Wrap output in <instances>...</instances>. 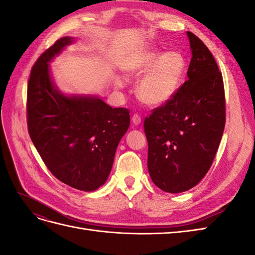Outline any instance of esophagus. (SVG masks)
Returning <instances> with one entry per match:
<instances>
[{"mask_svg": "<svg viewBox=\"0 0 255 255\" xmlns=\"http://www.w3.org/2000/svg\"><path fill=\"white\" fill-rule=\"evenodd\" d=\"M132 122H133V125H135V126L140 125L141 117H140V116L138 115V114H134L133 117H132Z\"/></svg>", "mask_w": 255, "mask_h": 255, "instance_id": "34e87169", "label": "esophagus"}]
</instances>
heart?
I'll list each match as a JSON object with an SVG mask.
<instances>
[{
	"label": "heart",
	"mask_w": 255,
	"mask_h": 255,
	"mask_svg": "<svg viewBox=\"0 0 255 255\" xmlns=\"http://www.w3.org/2000/svg\"><path fill=\"white\" fill-rule=\"evenodd\" d=\"M130 76H140L137 95L149 105H161L170 100L180 87L185 72V60L173 51L160 54L157 50L146 49L129 61L127 68Z\"/></svg>",
	"instance_id": "1"
}]
</instances>
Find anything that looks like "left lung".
Here are the masks:
<instances>
[{
  "mask_svg": "<svg viewBox=\"0 0 255 255\" xmlns=\"http://www.w3.org/2000/svg\"><path fill=\"white\" fill-rule=\"evenodd\" d=\"M192 57L188 80L143 122L148 169L166 192L188 190L210 170L226 125L222 74L211 51L187 32Z\"/></svg>",
  "mask_w": 255,
  "mask_h": 255,
  "instance_id": "1",
  "label": "left lung"
}]
</instances>
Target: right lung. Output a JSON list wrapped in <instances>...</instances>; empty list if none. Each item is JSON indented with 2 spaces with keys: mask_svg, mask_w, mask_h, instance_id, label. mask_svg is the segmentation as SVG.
Returning <instances> with one entry per match:
<instances>
[{
  "mask_svg": "<svg viewBox=\"0 0 255 255\" xmlns=\"http://www.w3.org/2000/svg\"><path fill=\"white\" fill-rule=\"evenodd\" d=\"M72 41L60 38L30 70L27 129L56 179L75 189L94 191L112 170L116 149L129 127V111L113 109L94 97H67L55 88L48 63Z\"/></svg>",
  "mask_w": 255,
  "mask_h": 255,
  "instance_id": "obj_1",
  "label": "right lung"
}]
</instances>
